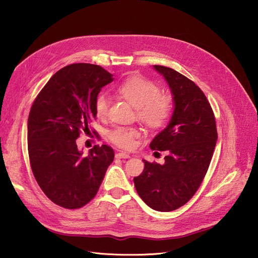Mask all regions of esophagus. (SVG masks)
<instances>
[{
  "mask_svg": "<svg viewBox=\"0 0 258 258\" xmlns=\"http://www.w3.org/2000/svg\"><path fill=\"white\" fill-rule=\"evenodd\" d=\"M115 157H116V158H129L130 155L127 154V153H125V152H118V153L115 154Z\"/></svg>",
  "mask_w": 258,
  "mask_h": 258,
  "instance_id": "esophagus-1",
  "label": "esophagus"
}]
</instances>
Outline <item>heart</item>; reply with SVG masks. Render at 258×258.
I'll list each match as a JSON object with an SVG mask.
<instances>
[{
    "label": "heart",
    "instance_id": "b5f03b06",
    "mask_svg": "<svg viewBox=\"0 0 258 258\" xmlns=\"http://www.w3.org/2000/svg\"><path fill=\"white\" fill-rule=\"evenodd\" d=\"M118 93L126 99L134 108L138 109L139 118L151 128L165 126L171 115L172 104L166 95H158L157 86L141 76H130L117 86ZM95 112L104 116L109 107L107 93L101 92L95 97ZM139 137L136 128L116 127L109 132V139L120 148L130 149Z\"/></svg>",
    "mask_w": 258,
    "mask_h": 258
}]
</instances>
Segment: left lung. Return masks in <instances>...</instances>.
<instances>
[{"label": "left lung", "mask_w": 258, "mask_h": 258, "mask_svg": "<svg viewBox=\"0 0 258 258\" xmlns=\"http://www.w3.org/2000/svg\"><path fill=\"white\" fill-rule=\"evenodd\" d=\"M169 86L173 112L150 148L167 151L165 163L143 162V173L134 177L140 198L153 210L169 212L185 205L209 168L217 141L215 117L204 92L172 68L154 65Z\"/></svg>", "instance_id": "8db88e82"}]
</instances>
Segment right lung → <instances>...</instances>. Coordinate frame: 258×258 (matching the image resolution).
I'll return each mask as SVG.
<instances>
[{
    "instance_id": "right-lung-1",
    "label": "right lung",
    "mask_w": 258,
    "mask_h": 258,
    "mask_svg": "<svg viewBox=\"0 0 258 258\" xmlns=\"http://www.w3.org/2000/svg\"><path fill=\"white\" fill-rule=\"evenodd\" d=\"M104 68L71 64L51 77L30 109L28 154L33 175L47 198L66 209H78L97 193L114 151L94 146L84 155L77 145L81 131L95 118V97L113 81Z\"/></svg>"
}]
</instances>
